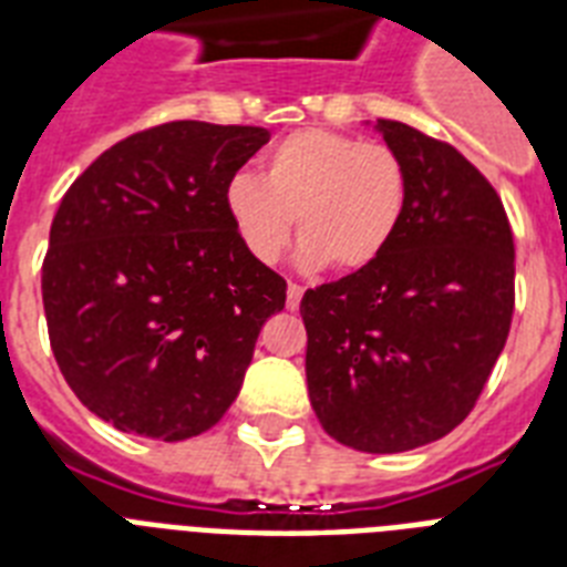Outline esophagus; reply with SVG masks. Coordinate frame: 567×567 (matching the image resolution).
Instances as JSON below:
<instances>
[{"instance_id": "obj_1", "label": "esophagus", "mask_w": 567, "mask_h": 567, "mask_svg": "<svg viewBox=\"0 0 567 567\" xmlns=\"http://www.w3.org/2000/svg\"><path fill=\"white\" fill-rule=\"evenodd\" d=\"M302 291H306V288H302V285H297V282H291L288 285V309H300V300H302Z\"/></svg>"}]
</instances>
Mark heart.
Returning <instances> with one entry per match:
<instances>
[{"label":"heart","instance_id":"heart-1","mask_svg":"<svg viewBox=\"0 0 567 567\" xmlns=\"http://www.w3.org/2000/svg\"><path fill=\"white\" fill-rule=\"evenodd\" d=\"M409 176L394 150L359 137L300 128L261 162V179L235 173L223 212L249 258L274 265L300 231V265L359 274L377 265L403 223Z\"/></svg>","mask_w":567,"mask_h":567}]
</instances>
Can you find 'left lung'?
<instances>
[{
    "label": "left lung",
    "mask_w": 567,
    "mask_h": 567,
    "mask_svg": "<svg viewBox=\"0 0 567 567\" xmlns=\"http://www.w3.org/2000/svg\"><path fill=\"white\" fill-rule=\"evenodd\" d=\"M373 128L409 176L403 223L377 265L306 291V382L332 439L403 453L456 430L488 382L515 309V244L465 155L396 120Z\"/></svg>",
    "instance_id": "8db88e82"
}]
</instances>
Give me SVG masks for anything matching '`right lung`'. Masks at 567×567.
<instances>
[{
	"label": "right lung",
	"mask_w": 567,
	"mask_h": 567,
	"mask_svg": "<svg viewBox=\"0 0 567 567\" xmlns=\"http://www.w3.org/2000/svg\"><path fill=\"white\" fill-rule=\"evenodd\" d=\"M267 128L176 120L120 141L49 229L43 311L73 394L120 432L185 441L235 403L285 279L249 258L223 188Z\"/></svg>",
	"instance_id": "1"
}]
</instances>
